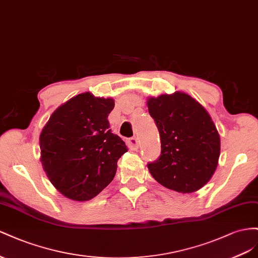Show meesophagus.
I'll return each mask as SVG.
<instances>
[{"instance_id":"obj_1","label":"esophagus","mask_w":258,"mask_h":258,"mask_svg":"<svg viewBox=\"0 0 258 258\" xmlns=\"http://www.w3.org/2000/svg\"><path fill=\"white\" fill-rule=\"evenodd\" d=\"M139 145H141V142H139V139L134 136L128 139V147L131 150H136L139 148Z\"/></svg>"}]
</instances>
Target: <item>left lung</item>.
<instances>
[{
	"label": "left lung",
	"instance_id": "obj_1",
	"mask_svg": "<svg viewBox=\"0 0 258 258\" xmlns=\"http://www.w3.org/2000/svg\"><path fill=\"white\" fill-rule=\"evenodd\" d=\"M161 138V154L148 163L152 177L181 194L202 188L214 174L220 138L207 110L189 95L176 92L147 101Z\"/></svg>",
	"mask_w": 258,
	"mask_h": 258
}]
</instances>
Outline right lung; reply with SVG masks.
I'll return each instance as SVG.
<instances>
[{
  "instance_id": "right-lung-1",
  "label": "right lung",
  "mask_w": 258,
  "mask_h": 258,
  "mask_svg": "<svg viewBox=\"0 0 258 258\" xmlns=\"http://www.w3.org/2000/svg\"><path fill=\"white\" fill-rule=\"evenodd\" d=\"M112 98L82 93L58 107L40 135L41 162L54 187L75 201L96 197L112 181L127 151L110 130Z\"/></svg>"
}]
</instances>
